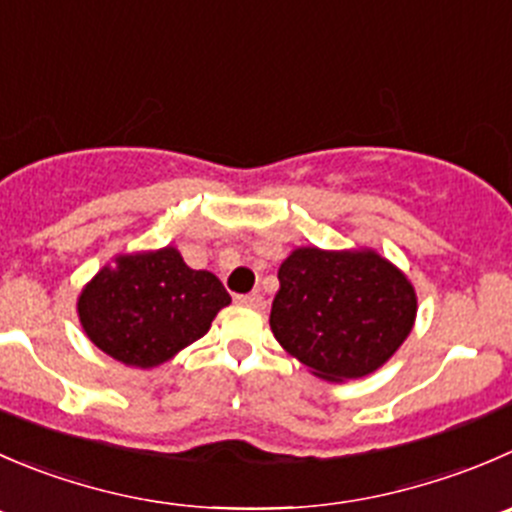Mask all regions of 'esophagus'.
<instances>
[{
    "label": "esophagus",
    "instance_id": "1",
    "mask_svg": "<svg viewBox=\"0 0 512 512\" xmlns=\"http://www.w3.org/2000/svg\"><path fill=\"white\" fill-rule=\"evenodd\" d=\"M237 302H242V305H250V307L265 305V300H262L260 292H250V295H237Z\"/></svg>",
    "mask_w": 512,
    "mask_h": 512
}]
</instances>
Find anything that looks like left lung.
Instances as JSON below:
<instances>
[{
  "label": "left lung",
  "instance_id": "8db88e82",
  "mask_svg": "<svg viewBox=\"0 0 512 512\" xmlns=\"http://www.w3.org/2000/svg\"><path fill=\"white\" fill-rule=\"evenodd\" d=\"M277 280L272 332L325 380H355L377 370L413 330V285L370 250L300 247L282 262Z\"/></svg>",
  "mask_w": 512,
  "mask_h": 512
}]
</instances>
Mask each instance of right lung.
<instances>
[{
  "label": "right lung",
  "mask_w": 512,
  "mask_h": 512,
  "mask_svg": "<svg viewBox=\"0 0 512 512\" xmlns=\"http://www.w3.org/2000/svg\"><path fill=\"white\" fill-rule=\"evenodd\" d=\"M230 295L212 272L192 270L175 247L122 255L79 295L89 340L114 360L155 367L200 340Z\"/></svg>",
  "instance_id": "obj_1"
}]
</instances>
